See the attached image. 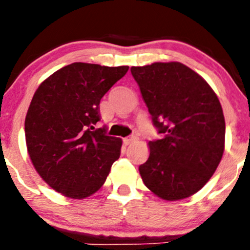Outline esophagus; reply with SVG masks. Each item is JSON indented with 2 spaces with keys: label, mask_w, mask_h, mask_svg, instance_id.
<instances>
[{
  "label": "esophagus",
  "mask_w": 250,
  "mask_h": 250,
  "mask_svg": "<svg viewBox=\"0 0 250 250\" xmlns=\"http://www.w3.org/2000/svg\"><path fill=\"white\" fill-rule=\"evenodd\" d=\"M137 140V137H135V136H132V137H128V138H124V143L125 145H130V143L135 142V141Z\"/></svg>",
  "instance_id": "esophagus-1"
}]
</instances>
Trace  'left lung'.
I'll use <instances>...</instances> for the list:
<instances>
[{
	"label": "left lung",
	"mask_w": 250,
	"mask_h": 250,
	"mask_svg": "<svg viewBox=\"0 0 250 250\" xmlns=\"http://www.w3.org/2000/svg\"><path fill=\"white\" fill-rule=\"evenodd\" d=\"M131 74L162 135L149 141L140 165L143 184L164 201L197 193L214 175L225 150V118L210 85L180 62L132 66Z\"/></svg>",
	"instance_id": "8db88e82"
}]
</instances>
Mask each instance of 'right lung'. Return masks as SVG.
Instances as JSON below:
<instances>
[{"label": "right lung", "mask_w": 250, "mask_h": 250, "mask_svg": "<svg viewBox=\"0 0 250 250\" xmlns=\"http://www.w3.org/2000/svg\"><path fill=\"white\" fill-rule=\"evenodd\" d=\"M127 65L73 63L43 80L25 117L29 157L49 187L73 199L96 193L119 159L122 138L95 130L100 102Z\"/></svg>", "instance_id": "add662e5"}]
</instances>
